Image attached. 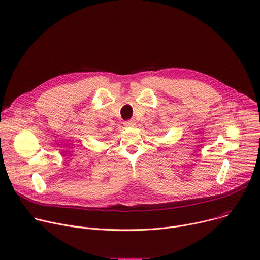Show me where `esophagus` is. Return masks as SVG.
<instances>
[{
  "instance_id": "esophagus-1",
  "label": "esophagus",
  "mask_w": 260,
  "mask_h": 260,
  "mask_svg": "<svg viewBox=\"0 0 260 260\" xmlns=\"http://www.w3.org/2000/svg\"><path fill=\"white\" fill-rule=\"evenodd\" d=\"M135 124H136L135 120H128V121L124 122V126H126V127H134Z\"/></svg>"
}]
</instances>
